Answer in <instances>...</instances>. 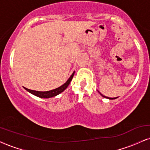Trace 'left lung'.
I'll list each match as a JSON object with an SVG mask.
<instances>
[{
	"instance_id": "1",
	"label": "left lung",
	"mask_w": 150,
	"mask_h": 150,
	"mask_svg": "<svg viewBox=\"0 0 150 150\" xmlns=\"http://www.w3.org/2000/svg\"><path fill=\"white\" fill-rule=\"evenodd\" d=\"M98 92H99V94H101V96H102V97H104V98H106V99H116V98H118V97H114V98H111V97H106V96H104V95H103V94H101V93L99 92V91H98Z\"/></svg>"
}]
</instances>
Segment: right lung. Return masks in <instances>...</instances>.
I'll return each mask as SVG.
<instances>
[{
    "label": "right lung",
    "mask_w": 150,
    "mask_h": 150,
    "mask_svg": "<svg viewBox=\"0 0 150 150\" xmlns=\"http://www.w3.org/2000/svg\"><path fill=\"white\" fill-rule=\"evenodd\" d=\"M74 74H75V72H73V73H72V75H70V77L68 78V80H67L63 85L60 86L59 87H58V88L56 89H52V90L46 91V92H39V91H35V90H32V89H29L26 88V87H24V88H25L27 92L31 93V94H34V96H37L38 97L48 99V98L56 97V96H57L58 94H61V92H63V91H64L65 89L68 87L70 82H71L72 79H73V77L74 76Z\"/></svg>",
    "instance_id": "obj_1"
}]
</instances>
